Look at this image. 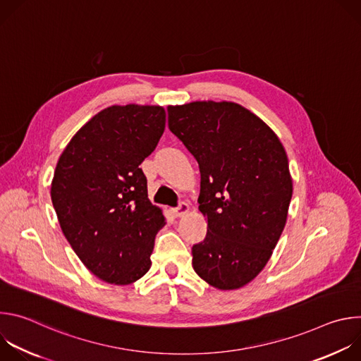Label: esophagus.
Here are the masks:
<instances>
[{
  "label": "esophagus",
  "instance_id": "34e87169",
  "mask_svg": "<svg viewBox=\"0 0 361 361\" xmlns=\"http://www.w3.org/2000/svg\"><path fill=\"white\" fill-rule=\"evenodd\" d=\"M188 204L187 202H184V201H181L176 209H173V214H174V217H183L187 212H188Z\"/></svg>",
  "mask_w": 361,
  "mask_h": 361
}]
</instances>
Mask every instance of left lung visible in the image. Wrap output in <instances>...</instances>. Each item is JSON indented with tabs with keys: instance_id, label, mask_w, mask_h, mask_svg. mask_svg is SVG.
Instances as JSON below:
<instances>
[{
	"instance_id": "8db88e82",
	"label": "left lung",
	"mask_w": 361,
	"mask_h": 361,
	"mask_svg": "<svg viewBox=\"0 0 361 361\" xmlns=\"http://www.w3.org/2000/svg\"><path fill=\"white\" fill-rule=\"evenodd\" d=\"M169 128L198 163L200 212L207 234L191 248L210 286H245L267 264L284 230L293 181L271 128L235 102L169 107Z\"/></svg>"
}]
</instances>
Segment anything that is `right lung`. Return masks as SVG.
Segmentation results:
<instances>
[{
    "label": "right lung",
    "instance_id": "right-lung-1",
    "mask_svg": "<svg viewBox=\"0 0 361 361\" xmlns=\"http://www.w3.org/2000/svg\"><path fill=\"white\" fill-rule=\"evenodd\" d=\"M166 128L157 106H113L92 117L57 163L51 200L61 230L98 279L130 284L151 266L154 238L166 224L147 194L140 164Z\"/></svg>",
    "mask_w": 361,
    "mask_h": 361
}]
</instances>
